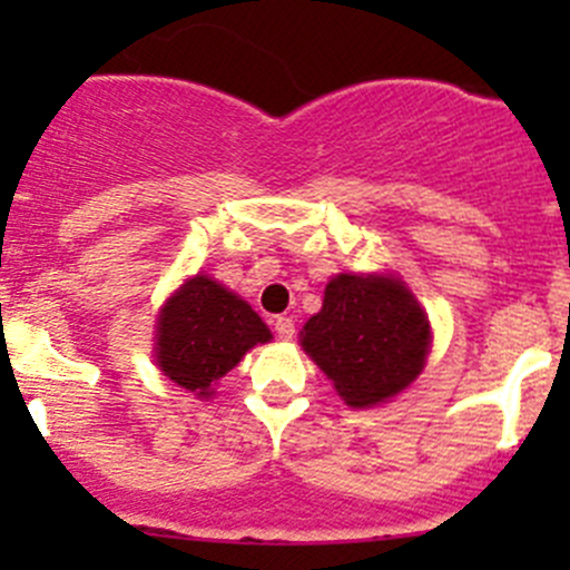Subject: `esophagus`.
I'll list each match as a JSON object with an SVG mask.
<instances>
[{"label": "esophagus", "instance_id": "obj_1", "mask_svg": "<svg viewBox=\"0 0 570 570\" xmlns=\"http://www.w3.org/2000/svg\"><path fill=\"white\" fill-rule=\"evenodd\" d=\"M275 333H278V338H292L295 336V320L292 317H275Z\"/></svg>", "mask_w": 570, "mask_h": 570}]
</instances>
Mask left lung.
<instances>
[{"label":"left lung","mask_w":570,"mask_h":570,"mask_svg":"<svg viewBox=\"0 0 570 570\" xmlns=\"http://www.w3.org/2000/svg\"><path fill=\"white\" fill-rule=\"evenodd\" d=\"M308 358L350 407L389 402L411 386L430 353V322L394 275L342 273L303 325Z\"/></svg>","instance_id":"1"}]
</instances>
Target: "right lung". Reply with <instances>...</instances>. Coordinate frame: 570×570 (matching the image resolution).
I'll return each mask as SVG.
<instances>
[{"label": "right lung", "mask_w": 570, "mask_h": 570, "mask_svg": "<svg viewBox=\"0 0 570 570\" xmlns=\"http://www.w3.org/2000/svg\"><path fill=\"white\" fill-rule=\"evenodd\" d=\"M154 338L163 375L195 396H212V383L273 333L243 297L209 275H193L163 306Z\"/></svg>", "instance_id": "add662e5"}]
</instances>
